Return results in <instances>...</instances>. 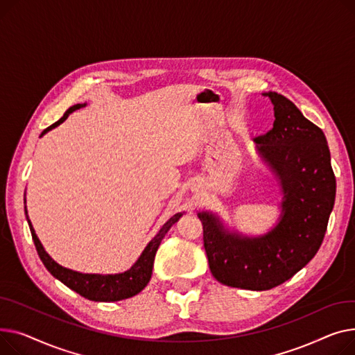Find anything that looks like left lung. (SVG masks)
Here are the masks:
<instances>
[{
    "instance_id": "8db88e82",
    "label": "left lung",
    "mask_w": 355,
    "mask_h": 355,
    "mask_svg": "<svg viewBox=\"0 0 355 355\" xmlns=\"http://www.w3.org/2000/svg\"><path fill=\"white\" fill-rule=\"evenodd\" d=\"M274 128L255 139L258 152L281 179L279 223L268 235L227 234L219 219L199 214L211 272L223 285L266 291L293 278L315 257L336 200V176L324 132L295 104L269 92Z\"/></svg>"
}]
</instances>
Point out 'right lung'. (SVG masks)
<instances>
[{"instance_id":"obj_1","label":"right lung","mask_w":355,"mask_h":355,"mask_svg":"<svg viewBox=\"0 0 355 355\" xmlns=\"http://www.w3.org/2000/svg\"><path fill=\"white\" fill-rule=\"evenodd\" d=\"M83 106H86V104H76V106L70 107L64 114H62V117L60 120H57L54 124H51L50 128H47L43 133H41V136L47 133L49 130L57 128L60 123H62L69 117V114L71 112H74ZM26 216L28 218L27 209H26ZM180 216H182V214H176L168 222H166L162 226L160 231L157 232V235L149 242L148 246L144 248V251L140 255V258L137 259V262L129 270H126V272L116 274V275L80 274V272H76V270H70L67 268L60 266L44 251V248L38 241L30 220H28V225H30V231H31V236H33V241H34V245L37 249V254H38L40 259L43 261L44 266L50 270V274L53 277H55L62 284L67 285L70 289L76 291L77 294H80L81 297H85L90 301L113 302V301H121V300L135 297L146 285H148V282L150 281V277H152L153 261H155L157 248H159L163 236L168 234L171 226L173 223H176Z\"/></svg>"}]
</instances>
